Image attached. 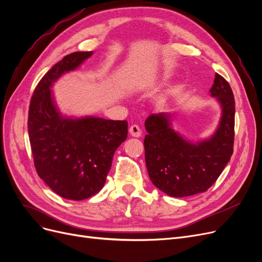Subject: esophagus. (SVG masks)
Listing matches in <instances>:
<instances>
[{"label":"esophagus","mask_w":262,"mask_h":262,"mask_svg":"<svg viewBox=\"0 0 262 262\" xmlns=\"http://www.w3.org/2000/svg\"><path fill=\"white\" fill-rule=\"evenodd\" d=\"M129 133L131 134V137H134V138H140L141 134H142V131L140 129V126L137 125V124H133L130 126L129 129Z\"/></svg>","instance_id":"34e87169"}]
</instances>
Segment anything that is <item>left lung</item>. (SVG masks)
<instances>
[{"instance_id":"1","label":"left lung","mask_w":262,"mask_h":262,"mask_svg":"<svg viewBox=\"0 0 262 262\" xmlns=\"http://www.w3.org/2000/svg\"><path fill=\"white\" fill-rule=\"evenodd\" d=\"M221 107L217 128L208 139L190 141L173 129V115L160 113L145 120V164L154 186L167 195L201 193L216 181L231 160L235 100L225 78L215 74L210 90Z\"/></svg>"}]
</instances>
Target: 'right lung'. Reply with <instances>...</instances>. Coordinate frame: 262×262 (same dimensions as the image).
Here are the masks:
<instances>
[{
    "label": "right lung",
    "instance_id": "right-lung-1",
    "mask_svg": "<svg viewBox=\"0 0 262 262\" xmlns=\"http://www.w3.org/2000/svg\"><path fill=\"white\" fill-rule=\"evenodd\" d=\"M77 51L66 55L46 73L30 100L28 136L35 167L58 195L80 201L104 187L116 149L128 136L125 120L63 115L52 87L93 55Z\"/></svg>",
    "mask_w": 262,
    "mask_h": 262
}]
</instances>
